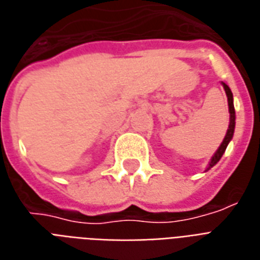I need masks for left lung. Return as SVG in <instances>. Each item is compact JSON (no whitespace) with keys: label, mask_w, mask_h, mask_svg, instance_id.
<instances>
[{"label":"left lung","mask_w":260,"mask_h":260,"mask_svg":"<svg viewBox=\"0 0 260 260\" xmlns=\"http://www.w3.org/2000/svg\"><path fill=\"white\" fill-rule=\"evenodd\" d=\"M223 87H224V90H226V94H227V101H229V112H230V124H229V130L226 133V137L223 140V143L219 147V149L216 151V153L213 155V158L210 160L209 166L206 168V170H209L210 168H213L219 160H220L221 155L224 153L226 151L227 145L230 143V140L233 138V134H234V127H236V111H234V104H233V92H231L230 87L227 86L226 83H223Z\"/></svg>","instance_id":"1"}]
</instances>
